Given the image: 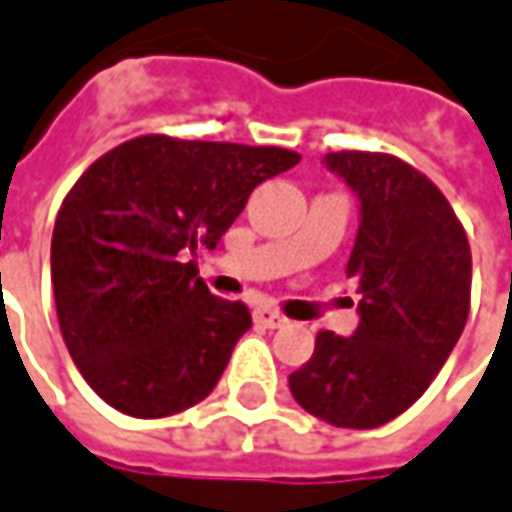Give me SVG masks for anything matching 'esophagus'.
Here are the masks:
<instances>
[{
  "instance_id": "34e87169",
  "label": "esophagus",
  "mask_w": 512,
  "mask_h": 512,
  "mask_svg": "<svg viewBox=\"0 0 512 512\" xmlns=\"http://www.w3.org/2000/svg\"><path fill=\"white\" fill-rule=\"evenodd\" d=\"M253 318H256V324H262L267 329H279L287 324V318L279 310H273V307H259V310L253 312Z\"/></svg>"
}]
</instances>
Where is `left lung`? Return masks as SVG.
<instances>
[{
    "label": "left lung",
    "mask_w": 512,
    "mask_h": 512,
    "mask_svg": "<svg viewBox=\"0 0 512 512\" xmlns=\"http://www.w3.org/2000/svg\"><path fill=\"white\" fill-rule=\"evenodd\" d=\"M360 197V228L346 276L358 281L360 327L315 335L290 392L338 428H377L431 386L471 310L468 233L423 171L383 152L327 154Z\"/></svg>",
    "instance_id": "1"
}]
</instances>
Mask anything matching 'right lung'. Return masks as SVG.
I'll list each match as a JSON object with an SVG mask.
<instances>
[{
    "label": "right lung",
    "instance_id": "1",
    "mask_svg": "<svg viewBox=\"0 0 512 512\" xmlns=\"http://www.w3.org/2000/svg\"><path fill=\"white\" fill-rule=\"evenodd\" d=\"M298 160L281 146L140 135L75 180L53 231V293L70 358L101 400L157 420L214 392L253 321L185 256L214 248L250 191Z\"/></svg>",
    "mask_w": 512,
    "mask_h": 512
}]
</instances>
